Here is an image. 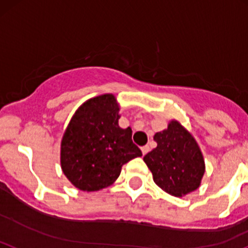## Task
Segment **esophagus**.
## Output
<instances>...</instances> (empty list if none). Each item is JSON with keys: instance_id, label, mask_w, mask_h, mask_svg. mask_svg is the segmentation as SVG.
<instances>
[{"instance_id": "esophagus-1", "label": "esophagus", "mask_w": 248, "mask_h": 248, "mask_svg": "<svg viewBox=\"0 0 248 248\" xmlns=\"http://www.w3.org/2000/svg\"><path fill=\"white\" fill-rule=\"evenodd\" d=\"M148 151H150V146L148 145H146V146H142L141 147V152H142V155H146V153H148Z\"/></svg>"}]
</instances>
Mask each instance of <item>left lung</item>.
<instances>
[{
    "label": "left lung",
    "instance_id": "obj_1",
    "mask_svg": "<svg viewBox=\"0 0 248 248\" xmlns=\"http://www.w3.org/2000/svg\"><path fill=\"white\" fill-rule=\"evenodd\" d=\"M157 147L144 161L159 187L176 197L186 196L201 186L205 165L200 146L177 120L153 137Z\"/></svg>",
    "mask_w": 248,
    "mask_h": 248
}]
</instances>
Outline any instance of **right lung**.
Listing matches in <instances>:
<instances>
[{
	"label": "right lung",
	"instance_id": "add662e5",
	"mask_svg": "<svg viewBox=\"0 0 248 248\" xmlns=\"http://www.w3.org/2000/svg\"><path fill=\"white\" fill-rule=\"evenodd\" d=\"M120 107L113 93L84 102L70 120L61 144V165L72 186L97 191L114 183L122 165L142 153L132 129L119 126Z\"/></svg>",
	"mask_w": 248,
	"mask_h": 248
}]
</instances>
